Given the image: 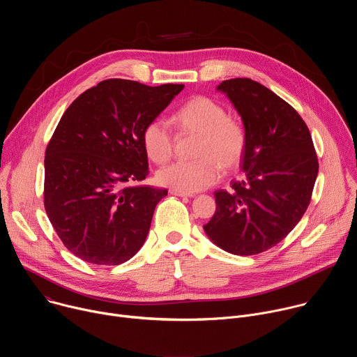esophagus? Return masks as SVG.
I'll use <instances>...</instances> for the list:
<instances>
[{
  "mask_svg": "<svg viewBox=\"0 0 357 357\" xmlns=\"http://www.w3.org/2000/svg\"><path fill=\"white\" fill-rule=\"evenodd\" d=\"M172 195H175V196H188V197H192V196H195V193H186V192H181V190H175V189H171L169 190Z\"/></svg>",
  "mask_w": 357,
  "mask_h": 357,
  "instance_id": "esophagus-1",
  "label": "esophagus"
}]
</instances>
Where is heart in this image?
Masks as SVG:
<instances>
[{
	"label": "heart",
	"instance_id": "b5f03b06",
	"mask_svg": "<svg viewBox=\"0 0 357 357\" xmlns=\"http://www.w3.org/2000/svg\"><path fill=\"white\" fill-rule=\"evenodd\" d=\"M182 134L196 135L193 161L174 162L157 174L160 185L195 193L215 185L225 171L236 169L247 151V132L241 123L229 117L225 106L206 96H195L172 116ZM141 142L145 155L157 165L168 162L174 152V137L168 126L154 119L145 124Z\"/></svg>",
	"mask_w": 357,
	"mask_h": 357
}]
</instances>
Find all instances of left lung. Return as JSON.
<instances>
[{"instance_id": "left-lung-1", "label": "left lung", "mask_w": 357, "mask_h": 357, "mask_svg": "<svg viewBox=\"0 0 357 357\" xmlns=\"http://www.w3.org/2000/svg\"><path fill=\"white\" fill-rule=\"evenodd\" d=\"M218 90L241 116L247 151L244 176L215 192L216 212L203 229L220 248L254 256L285 238L308 209L318 157L308 126L274 91L247 77L223 80Z\"/></svg>"}]
</instances>
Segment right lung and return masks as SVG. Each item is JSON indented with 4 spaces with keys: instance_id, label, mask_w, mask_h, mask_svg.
<instances>
[{
    "instance_id": "1",
    "label": "right lung",
    "mask_w": 357,
    "mask_h": 357,
    "mask_svg": "<svg viewBox=\"0 0 357 357\" xmlns=\"http://www.w3.org/2000/svg\"><path fill=\"white\" fill-rule=\"evenodd\" d=\"M183 87L107 79L62 116L45 151L43 205L76 257L119 266L142 247L168 190L132 185L148 175L141 134Z\"/></svg>"
}]
</instances>
